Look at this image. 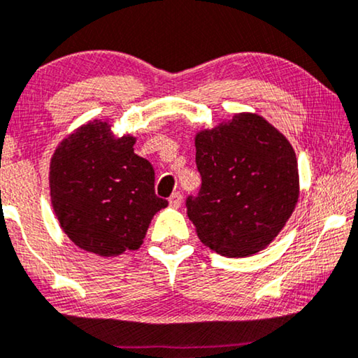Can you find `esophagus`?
<instances>
[{"mask_svg":"<svg viewBox=\"0 0 358 358\" xmlns=\"http://www.w3.org/2000/svg\"><path fill=\"white\" fill-rule=\"evenodd\" d=\"M181 201H183V196H181V193H178V191L169 197V204L172 206V207H175V209L181 206Z\"/></svg>","mask_w":358,"mask_h":358,"instance_id":"1","label":"esophagus"}]
</instances>
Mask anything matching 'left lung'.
<instances>
[{"instance_id":"obj_1","label":"left lung","mask_w":358,"mask_h":358,"mask_svg":"<svg viewBox=\"0 0 358 358\" xmlns=\"http://www.w3.org/2000/svg\"><path fill=\"white\" fill-rule=\"evenodd\" d=\"M202 185L186 201L197 238L225 257L265 249L299 199L296 152L262 115L239 112L194 136Z\"/></svg>"}]
</instances>
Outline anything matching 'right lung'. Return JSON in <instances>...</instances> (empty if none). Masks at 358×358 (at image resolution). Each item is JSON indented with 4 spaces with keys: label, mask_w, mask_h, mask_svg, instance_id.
Instances as JSON below:
<instances>
[{
    "label": "right lung",
    "mask_w": 358,
    "mask_h": 358,
    "mask_svg": "<svg viewBox=\"0 0 358 358\" xmlns=\"http://www.w3.org/2000/svg\"><path fill=\"white\" fill-rule=\"evenodd\" d=\"M136 138L117 136L108 120H90L57 145L50 196L57 222L80 249L117 257L141 248L156 213L154 169L133 151Z\"/></svg>",
    "instance_id": "1"
}]
</instances>
